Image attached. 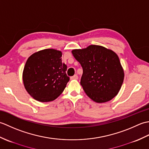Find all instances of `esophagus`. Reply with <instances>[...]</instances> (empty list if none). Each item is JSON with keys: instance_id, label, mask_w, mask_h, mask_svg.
<instances>
[{"instance_id": "1", "label": "esophagus", "mask_w": 149, "mask_h": 149, "mask_svg": "<svg viewBox=\"0 0 149 149\" xmlns=\"http://www.w3.org/2000/svg\"><path fill=\"white\" fill-rule=\"evenodd\" d=\"M70 79H71V80H77V79H78L77 75H74V76L71 77H70Z\"/></svg>"}]
</instances>
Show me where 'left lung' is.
<instances>
[{
	"label": "left lung",
	"instance_id": "obj_1",
	"mask_svg": "<svg viewBox=\"0 0 149 149\" xmlns=\"http://www.w3.org/2000/svg\"><path fill=\"white\" fill-rule=\"evenodd\" d=\"M72 53L83 69L81 85L88 97L97 103L113 99L118 93L124 71L118 55L106 47L91 45Z\"/></svg>",
	"mask_w": 149,
	"mask_h": 149
}]
</instances>
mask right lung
Returning a JSON list of instances; mask_svg holds the SVG:
<instances>
[{
    "label": "right lung",
    "mask_w": 149,
    "mask_h": 149,
    "mask_svg": "<svg viewBox=\"0 0 149 149\" xmlns=\"http://www.w3.org/2000/svg\"><path fill=\"white\" fill-rule=\"evenodd\" d=\"M62 52L43 49L29 57L24 66L22 79L27 93L42 102L57 99L66 88L70 78L67 66L62 62Z\"/></svg>",
    "instance_id": "add662e5"
}]
</instances>
